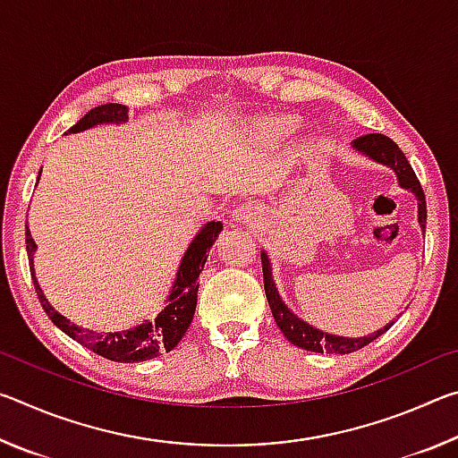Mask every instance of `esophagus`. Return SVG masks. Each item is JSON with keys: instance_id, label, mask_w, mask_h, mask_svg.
Listing matches in <instances>:
<instances>
[{"instance_id": "esophagus-1", "label": "esophagus", "mask_w": 458, "mask_h": 458, "mask_svg": "<svg viewBox=\"0 0 458 458\" xmlns=\"http://www.w3.org/2000/svg\"><path fill=\"white\" fill-rule=\"evenodd\" d=\"M234 222H242L246 226H252L260 220V208L254 204H240L234 212H232Z\"/></svg>"}]
</instances>
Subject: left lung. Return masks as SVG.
Returning <instances> with one entry per match:
<instances>
[{
    "instance_id": "1",
    "label": "left lung",
    "mask_w": 458,
    "mask_h": 458,
    "mask_svg": "<svg viewBox=\"0 0 458 458\" xmlns=\"http://www.w3.org/2000/svg\"><path fill=\"white\" fill-rule=\"evenodd\" d=\"M353 147L360 153L368 155L369 159L377 161V164L392 167L394 174L398 175V183L402 188L414 193L418 199V222H420V228L424 230L426 228V199H424L422 185L418 182L412 165L408 164L406 155L400 151V147L394 143L390 137H386L382 133H369V135L358 137L353 141ZM260 260H262V276H265V293H267L270 311H273L275 321L278 325V329L283 331V335L289 339L293 345L301 347V350L315 352V353H352V352L361 350L363 345L371 344L376 337H379L382 333H386L392 327L394 321L390 325H386L384 329L371 333L368 337H339V335H333V333H323L319 329L311 327V325L307 321H301L299 317L284 305V301L281 299V294H278L276 284L273 281V273H270V262H268L267 252H260Z\"/></svg>"
}]
</instances>
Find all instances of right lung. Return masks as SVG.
<instances>
[{
	"label": "right lung",
	"instance_id": "add662e5",
	"mask_svg": "<svg viewBox=\"0 0 458 458\" xmlns=\"http://www.w3.org/2000/svg\"><path fill=\"white\" fill-rule=\"evenodd\" d=\"M127 119H129V108L125 105L106 103V105L90 108V111L84 114L74 127L68 129V133H81V131H87L95 125H103V123H117L119 125V123H125ZM38 180H40V175H38ZM220 230H222V222H208L206 226L198 232L196 238L191 240V244L183 254L180 268H177L175 281L172 286V293H169V297L165 301V307L161 309L157 315L151 317V319H145L141 325H137V327H131L125 331L97 333L90 329H82L79 325L68 321L64 315H60L56 309L48 303V299L44 297L40 284L36 281V275H34L36 242L32 234H30V228H26V250H28V260H30V273H32L38 299H40L46 315H48L52 323L56 325L58 329L64 331L68 337H72L74 341H79L81 345L89 347L90 352L103 355V358L111 361H121V363L145 361V360L157 358V355H161L164 352H172L185 335V331H188L190 323L193 319V313H196L198 286H199L198 278L208 260V252H210L212 244L216 242V238H218Z\"/></svg>",
	"mask_w": 458,
	"mask_h": 458
}]
</instances>
